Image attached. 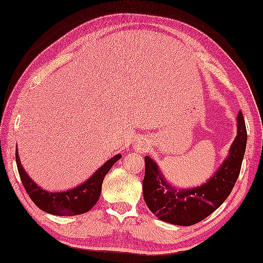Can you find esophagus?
I'll return each mask as SVG.
<instances>
[{"instance_id": "1", "label": "esophagus", "mask_w": 263, "mask_h": 263, "mask_svg": "<svg viewBox=\"0 0 263 263\" xmlns=\"http://www.w3.org/2000/svg\"><path fill=\"white\" fill-rule=\"evenodd\" d=\"M145 150V145L144 146H141V148H140V151H144Z\"/></svg>"}]
</instances>
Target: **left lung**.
<instances>
[{
    "label": "left lung",
    "instance_id": "8db88e82",
    "mask_svg": "<svg viewBox=\"0 0 263 263\" xmlns=\"http://www.w3.org/2000/svg\"><path fill=\"white\" fill-rule=\"evenodd\" d=\"M247 127L241 112L237 117V136L230 155L216 174L199 187L177 191L164 180L157 163L144 157L145 172L142 181L146 206L163 222L189 227L203 221L229 197L239 178L247 146Z\"/></svg>",
    "mask_w": 263,
    "mask_h": 263
}]
</instances>
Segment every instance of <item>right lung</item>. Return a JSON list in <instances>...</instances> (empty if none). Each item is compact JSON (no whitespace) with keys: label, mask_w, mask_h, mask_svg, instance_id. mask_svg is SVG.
<instances>
[{"label":"right lung","mask_w":263,"mask_h":263,"mask_svg":"<svg viewBox=\"0 0 263 263\" xmlns=\"http://www.w3.org/2000/svg\"><path fill=\"white\" fill-rule=\"evenodd\" d=\"M121 157V155H117L111 158L87 181L78 187L63 193H50L41 189L24 172L17 150H15L17 172L29 197L40 210L59 216H74L88 212L100 198L104 177Z\"/></svg>","instance_id":"1"}]
</instances>
